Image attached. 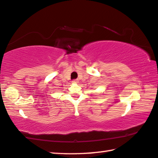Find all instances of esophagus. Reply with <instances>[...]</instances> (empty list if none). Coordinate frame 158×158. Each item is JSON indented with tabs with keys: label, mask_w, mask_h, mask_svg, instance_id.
<instances>
[{
	"label": "esophagus",
	"mask_w": 158,
	"mask_h": 158,
	"mask_svg": "<svg viewBox=\"0 0 158 158\" xmlns=\"http://www.w3.org/2000/svg\"><path fill=\"white\" fill-rule=\"evenodd\" d=\"M78 82H79V81H78V80H73V81H72V82H73V83H74V84L78 83Z\"/></svg>",
	"instance_id": "esophagus-1"
}]
</instances>
